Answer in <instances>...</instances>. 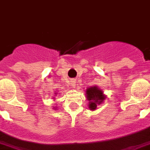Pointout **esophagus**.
<instances>
[{
    "instance_id": "34e87169",
    "label": "esophagus",
    "mask_w": 150,
    "mask_h": 150,
    "mask_svg": "<svg viewBox=\"0 0 150 150\" xmlns=\"http://www.w3.org/2000/svg\"><path fill=\"white\" fill-rule=\"evenodd\" d=\"M71 85H72L73 86H75V81H74V80H73V81H71Z\"/></svg>"
}]
</instances>
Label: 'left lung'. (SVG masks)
<instances>
[{"label": "left lung", "mask_w": 150, "mask_h": 150, "mask_svg": "<svg viewBox=\"0 0 150 150\" xmlns=\"http://www.w3.org/2000/svg\"><path fill=\"white\" fill-rule=\"evenodd\" d=\"M86 97L88 100H90L89 108L91 110L96 109L97 105H99L105 100V96H103V92L96 86L88 88L86 90Z\"/></svg>", "instance_id": "obj_1"}]
</instances>
